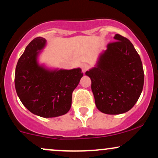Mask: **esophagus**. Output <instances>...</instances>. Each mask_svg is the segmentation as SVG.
I'll list each match as a JSON object with an SVG mask.
<instances>
[{
	"mask_svg": "<svg viewBox=\"0 0 158 158\" xmlns=\"http://www.w3.org/2000/svg\"><path fill=\"white\" fill-rule=\"evenodd\" d=\"M89 68H90L89 65H88V64H83L82 65H81V70H82V72L84 73L88 70V69H89Z\"/></svg>",
	"mask_w": 158,
	"mask_h": 158,
	"instance_id": "esophagus-1",
	"label": "esophagus"
}]
</instances>
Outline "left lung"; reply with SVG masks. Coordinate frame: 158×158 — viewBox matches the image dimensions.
<instances>
[{
	"mask_svg": "<svg viewBox=\"0 0 158 158\" xmlns=\"http://www.w3.org/2000/svg\"><path fill=\"white\" fill-rule=\"evenodd\" d=\"M114 39L96 66L85 73L91 79L96 106L107 114H123L133 108L144 83L142 61L133 44L119 34Z\"/></svg>",
	"mask_w": 158,
	"mask_h": 158,
	"instance_id": "left-lung-1",
	"label": "left lung"
}]
</instances>
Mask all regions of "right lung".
I'll return each mask as SVG.
<instances>
[{
	"label": "right lung",
	"mask_w": 158,
	"mask_h": 158,
	"mask_svg": "<svg viewBox=\"0 0 158 158\" xmlns=\"http://www.w3.org/2000/svg\"><path fill=\"white\" fill-rule=\"evenodd\" d=\"M37 37L27 46L15 68V90L22 104L32 114L49 118L64 115L70 109L72 94L83 77L81 68L50 70L38 62L46 45Z\"/></svg>",
	"instance_id": "add662e5"
}]
</instances>
